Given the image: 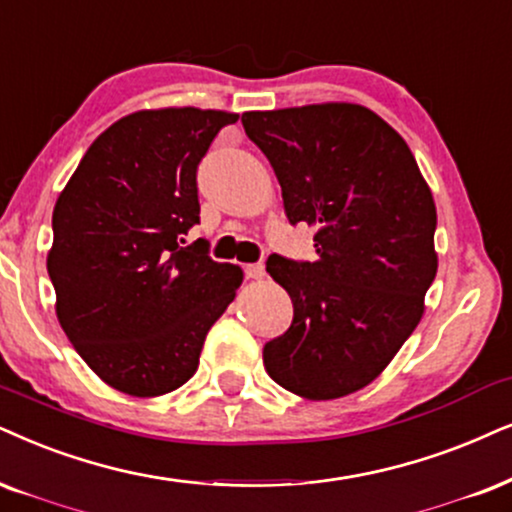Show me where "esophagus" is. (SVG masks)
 Wrapping results in <instances>:
<instances>
[{
	"label": "esophagus",
	"instance_id": "34e87169",
	"mask_svg": "<svg viewBox=\"0 0 512 512\" xmlns=\"http://www.w3.org/2000/svg\"><path fill=\"white\" fill-rule=\"evenodd\" d=\"M245 276L248 278H262L264 276V264H260V262H255V264H245Z\"/></svg>",
	"mask_w": 512,
	"mask_h": 512
}]
</instances>
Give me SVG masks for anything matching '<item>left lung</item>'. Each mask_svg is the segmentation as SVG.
<instances>
[{"label": "left lung", "mask_w": 512, "mask_h": 512, "mask_svg": "<svg viewBox=\"0 0 512 512\" xmlns=\"http://www.w3.org/2000/svg\"><path fill=\"white\" fill-rule=\"evenodd\" d=\"M274 167L290 224L316 226V262L271 255L293 323L264 345L271 380L338 399L390 364L425 312L437 274V210L411 148L357 103L243 113Z\"/></svg>", "instance_id": "left-lung-1"}]
</instances>
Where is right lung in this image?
I'll use <instances>...</instances> for the list:
<instances>
[{"instance_id": "right-lung-1", "label": "right lung", "mask_w": 512, "mask_h": 512, "mask_svg": "<svg viewBox=\"0 0 512 512\" xmlns=\"http://www.w3.org/2000/svg\"><path fill=\"white\" fill-rule=\"evenodd\" d=\"M236 113L160 108L127 115L89 146L56 200L47 257L56 314L103 383L132 397L177 390L243 283L215 262L200 222L196 174Z\"/></svg>"}]
</instances>
